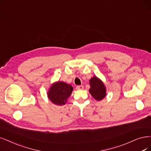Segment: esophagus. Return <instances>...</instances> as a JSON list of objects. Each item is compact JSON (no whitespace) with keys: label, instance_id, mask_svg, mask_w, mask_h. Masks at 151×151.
Masks as SVG:
<instances>
[{"label":"esophagus","instance_id":"esophagus-1","mask_svg":"<svg viewBox=\"0 0 151 151\" xmlns=\"http://www.w3.org/2000/svg\"><path fill=\"white\" fill-rule=\"evenodd\" d=\"M83 88H84V86H83V85H78L76 87V90H83Z\"/></svg>","mask_w":151,"mask_h":151}]
</instances>
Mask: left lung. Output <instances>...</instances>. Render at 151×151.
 Returning <instances> with one entry per match:
<instances>
[{"label": "left lung", "mask_w": 151, "mask_h": 151, "mask_svg": "<svg viewBox=\"0 0 151 151\" xmlns=\"http://www.w3.org/2000/svg\"><path fill=\"white\" fill-rule=\"evenodd\" d=\"M90 93L97 101L103 99L106 96V88L103 83L97 77L94 76L90 80Z\"/></svg>", "instance_id": "1"}]
</instances>
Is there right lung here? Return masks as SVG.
Masks as SVG:
<instances>
[{"instance_id":"right-lung-1","label":"right lung","mask_w":151,"mask_h":151,"mask_svg":"<svg viewBox=\"0 0 151 151\" xmlns=\"http://www.w3.org/2000/svg\"><path fill=\"white\" fill-rule=\"evenodd\" d=\"M73 91V87L66 83L58 81L55 83L48 93V98L57 105H63L66 102Z\"/></svg>"}]
</instances>
